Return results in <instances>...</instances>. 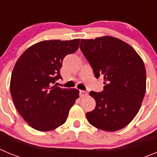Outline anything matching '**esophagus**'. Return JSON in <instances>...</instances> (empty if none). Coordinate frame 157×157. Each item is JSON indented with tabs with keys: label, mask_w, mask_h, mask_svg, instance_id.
Listing matches in <instances>:
<instances>
[{
	"label": "esophagus",
	"mask_w": 157,
	"mask_h": 157,
	"mask_svg": "<svg viewBox=\"0 0 157 157\" xmlns=\"http://www.w3.org/2000/svg\"><path fill=\"white\" fill-rule=\"evenodd\" d=\"M79 95H80V97L83 98V97H86V96L88 95V93H87L86 91L79 90Z\"/></svg>",
	"instance_id": "obj_1"
}]
</instances>
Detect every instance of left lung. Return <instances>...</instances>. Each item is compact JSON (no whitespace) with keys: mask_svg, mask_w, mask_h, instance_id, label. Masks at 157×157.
Instances as JSON below:
<instances>
[{"mask_svg":"<svg viewBox=\"0 0 157 157\" xmlns=\"http://www.w3.org/2000/svg\"><path fill=\"white\" fill-rule=\"evenodd\" d=\"M80 49L92 67L96 78L104 77V90L91 91L94 111L86 113L91 125L116 131L135 117L146 89V71L142 59L127 43L110 36L82 39Z\"/></svg>","mask_w":157,"mask_h":157,"instance_id":"1","label":"left lung"}]
</instances>
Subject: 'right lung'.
I'll return each instance as SVG.
<instances>
[{
  "instance_id": "1",
  "label": "right lung",
  "mask_w": 157,
  "mask_h": 157,
  "mask_svg": "<svg viewBox=\"0 0 157 157\" xmlns=\"http://www.w3.org/2000/svg\"><path fill=\"white\" fill-rule=\"evenodd\" d=\"M79 41L50 40L34 44L14 67L10 82L12 98L20 116L35 130L48 131L63 124L79 97L76 89L54 86L62 78L59 70L63 58L78 50Z\"/></svg>"
}]
</instances>
